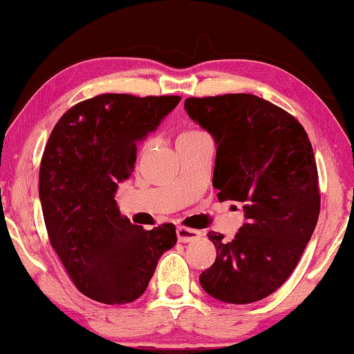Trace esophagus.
Segmentation results:
<instances>
[{
    "label": "esophagus",
    "mask_w": 354,
    "mask_h": 354,
    "mask_svg": "<svg viewBox=\"0 0 354 354\" xmlns=\"http://www.w3.org/2000/svg\"><path fill=\"white\" fill-rule=\"evenodd\" d=\"M201 235L200 230L190 229V227H177V239L182 243H188V241L196 240Z\"/></svg>",
    "instance_id": "1"
}]
</instances>
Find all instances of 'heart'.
Listing matches in <instances>:
<instances>
[{"mask_svg":"<svg viewBox=\"0 0 354 354\" xmlns=\"http://www.w3.org/2000/svg\"><path fill=\"white\" fill-rule=\"evenodd\" d=\"M201 135H205L200 130H185V132L178 133L177 137V143L178 142H188V140H195L198 137H201ZM145 148H147V145H145Z\"/></svg>","mask_w":354,"mask_h":354,"instance_id":"obj_1","label":"heart"}]
</instances>
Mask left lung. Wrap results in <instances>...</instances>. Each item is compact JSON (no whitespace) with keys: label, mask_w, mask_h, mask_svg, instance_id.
Here are the masks:
<instances>
[{"label":"left lung","mask_w":354,"mask_h":354,"mask_svg":"<svg viewBox=\"0 0 354 354\" xmlns=\"http://www.w3.org/2000/svg\"><path fill=\"white\" fill-rule=\"evenodd\" d=\"M185 111L217 145V198L240 203L245 214L232 241L207 234L217 256L200 283L224 303L259 301L288 279L316 229L321 193L311 142L292 114L254 95L187 98Z\"/></svg>","instance_id":"obj_1"}]
</instances>
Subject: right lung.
<instances>
[{
    "instance_id": "add662e5",
    "label": "right lung",
    "mask_w": 354,
    "mask_h": 354,
    "mask_svg": "<svg viewBox=\"0 0 354 354\" xmlns=\"http://www.w3.org/2000/svg\"><path fill=\"white\" fill-rule=\"evenodd\" d=\"M180 96L106 93L62 114L43 151L40 201L50 243L72 282L104 304L140 298L176 225L145 230L114 200L137 161V145L176 108Z\"/></svg>"
}]
</instances>
